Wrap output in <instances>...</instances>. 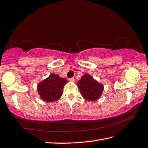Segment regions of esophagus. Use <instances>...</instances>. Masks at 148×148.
I'll return each mask as SVG.
<instances>
[{"mask_svg": "<svg viewBox=\"0 0 148 148\" xmlns=\"http://www.w3.org/2000/svg\"><path fill=\"white\" fill-rule=\"evenodd\" d=\"M69 81H72V82H74L75 79H74V77H71V78L69 79Z\"/></svg>", "mask_w": 148, "mask_h": 148, "instance_id": "1", "label": "esophagus"}]
</instances>
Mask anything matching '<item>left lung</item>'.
Masks as SVG:
<instances>
[{
  "label": "left lung",
  "instance_id": "obj_1",
  "mask_svg": "<svg viewBox=\"0 0 148 148\" xmlns=\"http://www.w3.org/2000/svg\"><path fill=\"white\" fill-rule=\"evenodd\" d=\"M77 85L82 97L90 101H95L101 97L104 86L92 77L91 75L85 74L78 81Z\"/></svg>",
  "mask_w": 148,
  "mask_h": 148
}]
</instances>
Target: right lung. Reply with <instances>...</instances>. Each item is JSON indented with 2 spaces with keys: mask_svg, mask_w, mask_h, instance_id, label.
I'll return each mask as SVG.
<instances>
[{
  "mask_svg": "<svg viewBox=\"0 0 148 148\" xmlns=\"http://www.w3.org/2000/svg\"><path fill=\"white\" fill-rule=\"evenodd\" d=\"M68 81L59 75L51 74L45 79L41 81L37 86L40 97L47 102L58 100L62 95L63 88Z\"/></svg>",
  "mask_w": 148,
  "mask_h": 148,
  "instance_id": "right-lung-1",
  "label": "right lung"
}]
</instances>
